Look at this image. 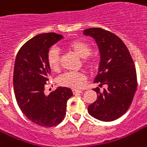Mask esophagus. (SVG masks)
Instances as JSON below:
<instances>
[{"label": "esophagus", "mask_w": 147, "mask_h": 147, "mask_svg": "<svg viewBox=\"0 0 147 147\" xmlns=\"http://www.w3.org/2000/svg\"><path fill=\"white\" fill-rule=\"evenodd\" d=\"M72 92H73V94H79V93H82V91H80V90H76V89H73L72 90Z\"/></svg>", "instance_id": "obj_1"}]
</instances>
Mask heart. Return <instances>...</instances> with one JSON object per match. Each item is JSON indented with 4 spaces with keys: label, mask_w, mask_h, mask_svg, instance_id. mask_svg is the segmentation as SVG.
Masks as SVG:
<instances>
[{
    "label": "heart",
    "mask_w": 147,
    "mask_h": 147,
    "mask_svg": "<svg viewBox=\"0 0 147 147\" xmlns=\"http://www.w3.org/2000/svg\"><path fill=\"white\" fill-rule=\"evenodd\" d=\"M69 48L82 59H86L91 55V48L90 45L83 40H75L69 44ZM48 65L52 70H56L60 65V51L56 47H52L47 53ZM86 80V76L83 73L65 72L60 76L57 79L59 85L74 89H78L82 86Z\"/></svg>",
    "instance_id": "heart-1"
}]
</instances>
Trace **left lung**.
<instances>
[{"label": "left lung", "mask_w": 147, "mask_h": 147, "mask_svg": "<svg viewBox=\"0 0 147 147\" xmlns=\"http://www.w3.org/2000/svg\"><path fill=\"white\" fill-rule=\"evenodd\" d=\"M96 40L100 52L98 72L94 83L107 88L100 93L96 88L97 100L88 107L91 117L112 121L125 114L130 107L137 87L133 60L124 42L115 34L101 28L83 31Z\"/></svg>", "instance_id": "8db88e82"}]
</instances>
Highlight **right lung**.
<instances>
[{"mask_svg": "<svg viewBox=\"0 0 147 147\" xmlns=\"http://www.w3.org/2000/svg\"><path fill=\"white\" fill-rule=\"evenodd\" d=\"M63 38L56 33H43L25 43L18 51L13 71V86L20 109L32 122L44 127L59 124L65 117L66 102L73 95L68 87L44 93L51 67L50 47Z\"/></svg>", "mask_w": 147, "mask_h": 147, "instance_id": "1", "label": "right lung"}]
</instances>
